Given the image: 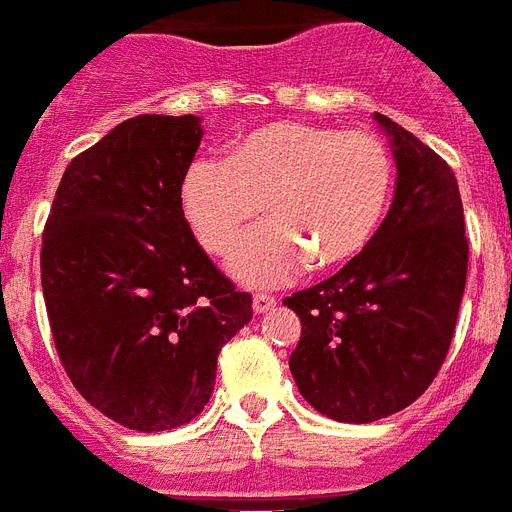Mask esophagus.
<instances>
[{
  "label": "esophagus",
  "instance_id": "1",
  "mask_svg": "<svg viewBox=\"0 0 512 512\" xmlns=\"http://www.w3.org/2000/svg\"><path fill=\"white\" fill-rule=\"evenodd\" d=\"M272 306H275V296H269V293H256V296H253V312L256 314L269 312Z\"/></svg>",
  "mask_w": 512,
  "mask_h": 512
}]
</instances>
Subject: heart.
<instances>
[{
  "instance_id": "heart-1",
  "label": "heart",
  "mask_w": 512,
  "mask_h": 512,
  "mask_svg": "<svg viewBox=\"0 0 512 512\" xmlns=\"http://www.w3.org/2000/svg\"><path fill=\"white\" fill-rule=\"evenodd\" d=\"M394 158L365 129L277 121L245 134L230 158L187 166L179 203L208 253H224L261 211L267 224L230 253V272L245 285L293 280L306 261L341 267L365 251L386 214Z\"/></svg>"
}]
</instances>
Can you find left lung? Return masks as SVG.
<instances>
[{
	"label": "left lung",
	"mask_w": 512,
	"mask_h": 512,
	"mask_svg": "<svg viewBox=\"0 0 512 512\" xmlns=\"http://www.w3.org/2000/svg\"><path fill=\"white\" fill-rule=\"evenodd\" d=\"M394 203L365 251L282 304L301 320L290 354L298 391L338 423H372L410 407L444 365L468 275L455 171L388 116Z\"/></svg>",
	"instance_id": "1"
}]
</instances>
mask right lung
Masks as SVG:
<instances>
[{"mask_svg": "<svg viewBox=\"0 0 512 512\" xmlns=\"http://www.w3.org/2000/svg\"><path fill=\"white\" fill-rule=\"evenodd\" d=\"M203 129L137 116L68 163L44 224L42 290L57 357L92 407L155 433L211 399L216 359L253 317L214 267L179 185Z\"/></svg>", "mask_w": 512, "mask_h": 512, "instance_id": "add662e5", "label": "right lung"}]
</instances>
